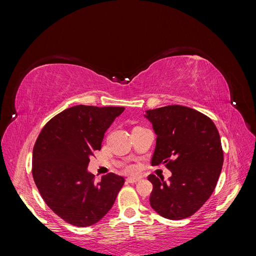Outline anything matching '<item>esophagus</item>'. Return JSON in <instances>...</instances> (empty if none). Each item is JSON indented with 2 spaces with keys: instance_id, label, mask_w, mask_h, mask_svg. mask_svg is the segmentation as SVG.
Instances as JSON below:
<instances>
[{
  "instance_id": "1",
  "label": "esophagus",
  "mask_w": 256,
  "mask_h": 256,
  "mask_svg": "<svg viewBox=\"0 0 256 256\" xmlns=\"http://www.w3.org/2000/svg\"><path fill=\"white\" fill-rule=\"evenodd\" d=\"M141 178L140 177H129V178H127V182H129V184H136V182H138V180H140Z\"/></svg>"
}]
</instances>
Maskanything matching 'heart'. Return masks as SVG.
<instances>
[{
  "mask_svg": "<svg viewBox=\"0 0 256 256\" xmlns=\"http://www.w3.org/2000/svg\"><path fill=\"white\" fill-rule=\"evenodd\" d=\"M129 171H132V168H129Z\"/></svg>",
  "mask_w": 256,
  "mask_h": 256,
  "instance_id": "1",
  "label": "heart"
}]
</instances>
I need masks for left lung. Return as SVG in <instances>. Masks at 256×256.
Returning a JSON list of instances; mask_svg holds the SVG:
<instances>
[{
  "label": "left lung",
  "mask_w": 256,
  "mask_h": 256,
  "mask_svg": "<svg viewBox=\"0 0 256 256\" xmlns=\"http://www.w3.org/2000/svg\"><path fill=\"white\" fill-rule=\"evenodd\" d=\"M157 136L152 166L166 164L172 176L168 182L150 175V203L170 220L192 216L210 198L223 166L221 138L214 122L184 106L147 110Z\"/></svg>",
  "instance_id": "left-lung-1"
}]
</instances>
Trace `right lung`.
I'll use <instances>...</instances> for the list:
<instances>
[{
	"label": "right lung",
	"instance_id": "obj_1",
	"mask_svg": "<svg viewBox=\"0 0 256 256\" xmlns=\"http://www.w3.org/2000/svg\"><path fill=\"white\" fill-rule=\"evenodd\" d=\"M122 106H74L46 124L33 150L32 173L42 198L76 226L97 223L112 208L125 178L114 173L94 182L90 158L102 148L106 129Z\"/></svg>",
	"mask_w": 256,
	"mask_h": 256
}]
</instances>
